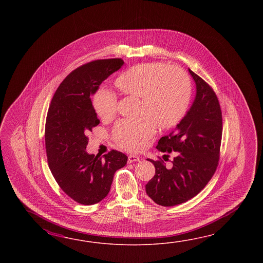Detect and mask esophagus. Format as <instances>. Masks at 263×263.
<instances>
[{
    "instance_id": "34e87169",
    "label": "esophagus",
    "mask_w": 263,
    "mask_h": 263,
    "mask_svg": "<svg viewBox=\"0 0 263 263\" xmlns=\"http://www.w3.org/2000/svg\"><path fill=\"white\" fill-rule=\"evenodd\" d=\"M140 157L136 156V155H129L128 157V162L132 163V162H140Z\"/></svg>"
}]
</instances>
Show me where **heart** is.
I'll return each mask as SVG.
<instances>
[{
  "instance_id": "obj_1",
  "label": "heart",
  "mask_w": 263,
  "mask_h": 263,
  "mask_svg": "<svg viewBox=\"0 0 263 263\" xmlns=\"http://www.w3.org/2000/svg\"><path fill=\"white\" fill-rule=\"evenodd\" d=\"M115 85L122 94L140 99L137 119H121L112 129L114 141L126 151L141 148L154 134V126L172 129L184 118L191 100L188 75L179 67L162 63H143L118 77ZM93 105L102 120H111L118 111L117 96L99 90Z\"/></svg>"
}]
</instances>
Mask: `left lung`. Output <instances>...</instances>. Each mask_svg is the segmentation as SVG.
Masks as SVG:
<instances>
[{
	"mask_svg": "<svg viewBox=\"0 0 263 263\" xmlns=\"http://www.w3.org/2000/svg\"><path fill=\"white\" fill-rule=\"evenodd\" d=\"M196 83L195 101L184 118L168 135L159 140L157 149L174 153L165 165L146 159L155 175L145 185L147 196L158 205L171 207L188 201L208 184L218 165L222 140V112L213 88L189 68ZM168 158V155H163Z\"/></svg>",
	"mask_w": 263,
	"mask_h": 263,
	"instance_id": "1",
	"label": "left lung"
}]
</instances>
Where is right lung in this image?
<instances>
[{
  "mask_svg": "<svg viewBox=\"0 0 263 263\" xmlns=\"http://www.w3.org/2000/svg\"><path fill=\"white\" fill-rule=\"evenodd\" d=\"M120 58L90 62L69 73L56 90L45 126L50 171L67 196L93 205L109 194L114 175L128 157L111 151L102 157L86 152L87 134L100 124L91 96L101 83L123 66Z\"/></svg>",
  "mask_w": 263,
  "mask_h": 263,
  "instance_id": "obj_1",
  "label": "right lung"
}]
</instances>
